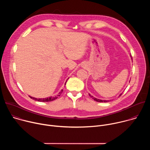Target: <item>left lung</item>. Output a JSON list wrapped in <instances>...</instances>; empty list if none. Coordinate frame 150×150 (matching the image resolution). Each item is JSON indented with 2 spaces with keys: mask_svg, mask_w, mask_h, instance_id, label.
I'll return each mask as SVG.
<instances>
[{
  "mask_svg": "<svg viewBox=\"0 0 150 150\" xmlns=\"http://www.w3.org/2000/svg\"><path fill=\"white\" fill-rule=\"evenodd\" d=\"M131 59H132V56H131ZM122 94H121L120 95V96L122 95ZM90 95V96L91 97H93V98L94 99V100H95V101H98V102H108V101H109V100H99V99H97V98H94L92 96H91L90 94H89Z\"/></svg>",
  "mask_w": 150,
  "mask_h": 150,
  "instance_id": "obj_1",
  "label": "left lung"
}]
</instances>
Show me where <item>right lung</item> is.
<instances>
[{
	"mask_svg": "<svg viewBox=\"0 0 150 150\" xmlns=\"http://www.w3.org/2000/svg\"><path fill=\"white\" fill-rule=\"evenodd\" d=\"M69 79V78H68ZM67 83V82H66ZM66 85V83H65ZM63 91V90L59 93V95L57 96H55V97H48V98H34V97H32L31 96H29L32 99H34L35 100V101H42V102H47V101H52L53 100H56L58 96H60V94L62 93V92Z\"/></svg>",
	"mask_w": 150,
	"mask_h": 150,
	"instance_id": "1",
	"label": "right lung"
}]
</instances>
